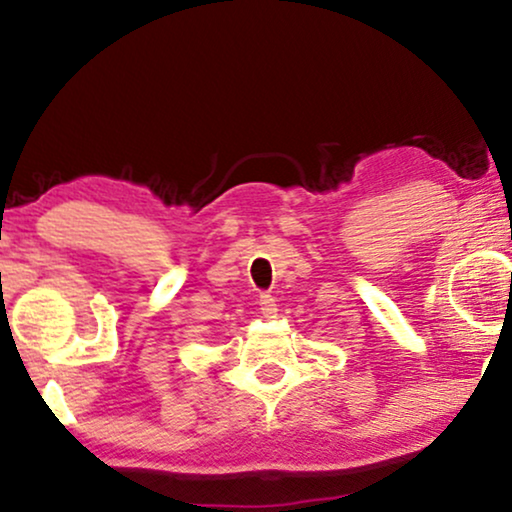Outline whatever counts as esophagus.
Listing matches in <instances>:
<instances>
[{"instance_id":"34e87169","label":"esophagus","mask_w":512,"mask_h":512,"mask_svg":"<svg viewBox=\"0 0 512 512\" xmlns=\"http://www.w3.org/2000/svg\"><path fill=\"white\" fill-rule=\"evenodd\" d=\"M260 309H262L264 316H274V313H276V299H274V295H267V292H264V295H260Z\"/></svg>"}]
</instances>
